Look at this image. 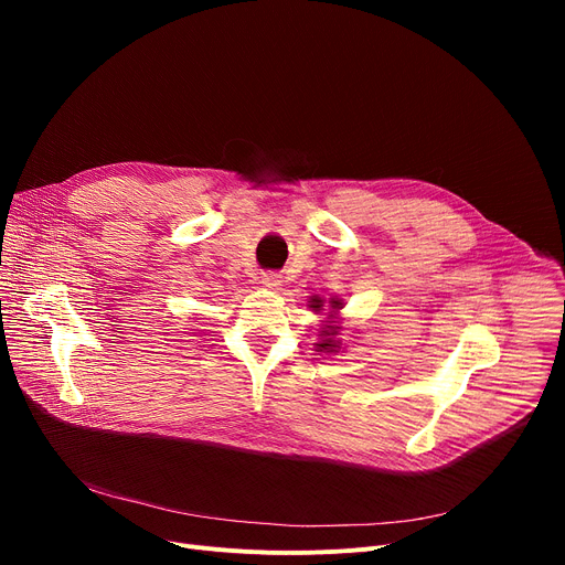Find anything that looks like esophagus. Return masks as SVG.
Here are the masks:
<instances>
[{"label":"esophagus","instance_id":"esophagus-1","mask_svg":"<svg viewBox=\"0 0 565 565\" xmlns=\"http://www.w3.org/2000/svg\"><path fill=\"white\" fill-rule=\"evenodd\" d=\"M260 284L265 288H279L281 286V277L277 273H263L260 275Z\"/></svg>","mask_w":565,"mask_h":565}]
</instances>
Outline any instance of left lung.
<instances>
[{
  "mask_svg": "<svg viewBox=\"0 0 565 565\" xmlns=\"http://www.w3.org/2000/svg\"><path fill=\"white\" fill-rule=\"evenodd\" d=\"M334 305H339V302H334ZM311 307H313V309H316V311H318V309H320V307H322V300H318V298H316V300H313V305H311ZM324 334H334V332H324ZM318 345H320V348H328V345H332V341H324V343H318Z\"/></svg>",
  "mask_w": 565,
  "mask_h": 565,
  "instance_id": "8db88e82",
  "label": "left lung"
}]
</instances>
